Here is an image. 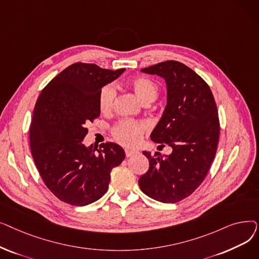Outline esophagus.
<instances>
[{
	"instance_id": "34e87169",
	"label": "esophagus",
	"mask_w": 259,
	"mask_h": 259,
	"mask_svg": "<svg viewBox=\"0 0 259 259\" xmlns=\"http://www.w3.org/2000/svg\"><path fill=\"white\" fill-rule=\"evenodd\" d=\"M125 153H126V156L127 157H130L134 154H137L138 151L137 150H133V149H125Z\"/></svg>"
}]
</instances>
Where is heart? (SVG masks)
I'll return each instance as SVG.
<instances>
[{
  "instance_id": "b5f03b06",
  "label": "heart",
  "mask_w": 259,
  "mask_h": 259,
  "mask_svg": "<svg viewBox=\"0 0 259 259\" xmlns=\"http://www.w3.org/2000/svg\"><path fill=\"white\" fill-rule=\"evenodd\" d=\"M127 86L137 94L143 102H153L157 94L158 87L154 81L146 76H135L127 81ZM115 89L112 85L105 86L99 94V106L102 112L111 111L115 99ZM147 130L145 122L124 119L118 121L114 126L112 133L115 140L125 146H133L137 144L142 134Z\"/></svg>"
}]
</instances>
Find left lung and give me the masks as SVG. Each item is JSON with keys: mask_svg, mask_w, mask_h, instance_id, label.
<instances>
[{"mask_svg": "<svg viewBox=\"0 0 259 259\" xmlns=\"http://www.w3.org/2000/svg\"><path fill=\"white\" fill-rule=\"evenodd\" d=\"M141 71L166 81L167 105L150 138L170 146L172 152L152 156L144 151L149 170L139 185L155 200L178 202L195 191L214 159L220 138L217 107L206 81L180 62H162Z\"/></svg>", "mask_w": 259, "mask_h": 259, "instance_id": "left-lung-1", "label": "left lung"}]
</instances>
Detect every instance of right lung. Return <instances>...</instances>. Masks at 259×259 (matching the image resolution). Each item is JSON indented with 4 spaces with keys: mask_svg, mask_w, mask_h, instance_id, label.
I'll use <instances>...</instances> for the list:
<instances>
[{
    "mask_svg": "<svg viewBox=\"0 0 259 259\" xmlns=\"http://www.w3.org/2000/svg\"><path fill=\"white\" fill-rule=\"evenodd\" d=\"M125 69H103L75 63L49 81L35 103L30 125V149L40 178L59 199L83 207L108 190L111 170L125 158L114 143L100 149L83 144L86 125L101 109L99 94Z\"/></svg>",
    "mask_w": 259,
    "mask_h": 259,
    "instance_id": "add662e5",
    "label": "right lung"
}]
</instances>
